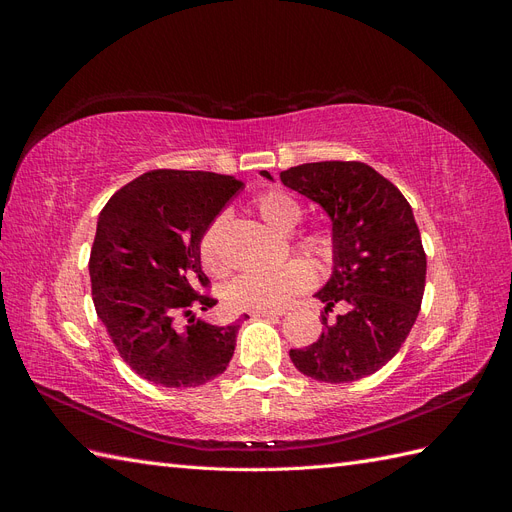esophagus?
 <instances>
[{"instance_id": "esophagus-1", "label": "esophagus", "mask_w": 512, "mask_h": 512, "mask_svg": "<svg viewBox=\"0 0 512 512\" xmlns=\"http://www.w3.org/2000/svg\"><path fill=\"white\" fill-rule=\"evenodd\" d=\"M284 314V309H256V312H250V316L254 318H280Z\"/></svg>"}]
</instances>
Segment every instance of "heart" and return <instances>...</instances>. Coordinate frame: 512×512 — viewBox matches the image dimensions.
Returning <instances> with one entry per match:
<instances>
[{
    "label": "heart",
    "instance_id": "obj_1",
    "mask_svg": "<svg viewBox=\"0 0 512 512\" xmlns=\"http://www.w3.org/2000/svg\"><path fill=\"white\" fill-rule=\"evenodd\" d=\"M254 211L258 218L275 230L292 232L303 220V209L297 198L282 190L262 192L254 198ZM218 237L220 224L213 222L203 239H200V258L203 265L215 273L220 271L218 256ZM299 250L320 262H329L335 254V241L327 232H309L299 241ZM314 269L307 260L294 258L284 265L265 271H247L232 277L226 286V301L230 307L245 309V312H256V309H280L290 303V299L305 292L314 284Z\"/></svg>",
    "mask_w": 512,
    "mask_h": 512
}]
</instances>
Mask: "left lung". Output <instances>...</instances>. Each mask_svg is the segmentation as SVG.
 I'll return each instance as SVG.
<instances>
[{
  "instance_id": "left-lung-1",
  "label": "left lung",
  "mask_w": 512,
  "mask_h": 512,
  "mask_svg": "<svg viewBox=\"0 0 512 512\" xmlns=\"http://www.w3.org/2000/svg\"><path fill=\"white\" fill-rule=\"evenodd\" d=\"M262 177L273 179L267 170ZM286 188L329 215L333 273L314 297L324 314L348 312L333 324L322 316L318 342L290 350L301 374L331 384L371 376L389 363L412 329L425 292L427 258L408 200L363 162H312L280 173Z\"/></svg>"
}]
</instances>
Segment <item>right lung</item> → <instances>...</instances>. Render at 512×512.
Masks as SVG:
<instances>
[{"instance_id": "1", "label": "right lung", "mask_w": 512, "mask_h": 512, "mask_svg": "<svg viewBox=\"0 0 512 512\" xmlns=\"http://www.w3.org/2000/svg\"><path fill=\"white\" fill-rule=\"evenodd\" d=\"M241 188L228 175L160 168L123 185L100 213L89 258L96 312L121 359L153 384L200 386L235 354L239 324L215 327L192 307L218 303L200 294L209 286L200 239Z\"/></svg>"}]
</instances>
